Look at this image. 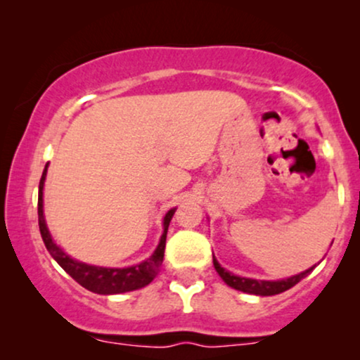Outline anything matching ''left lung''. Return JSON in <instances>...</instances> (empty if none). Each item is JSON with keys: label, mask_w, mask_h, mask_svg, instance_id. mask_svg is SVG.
<instances>
[{"label": "left lung", "mask_w": 360, "mask_h": 360, "mask_svg": "<svg viewBox=\"0 0 360 360\" xmlns=\"http://www.w3.org/2000/svg\"><path fill=\"white\" fill-rule=\"evenodd\" d=\"M213 266L217 269L218 276L225 281V284H229L230 288L237 289V291H243V292H249V295H257V296H274L279 295V292L288 291L289 288H292L295 284H298L301 279H304L316 267L311 266L309 269L300 272V274L291 276V278L286 279H278V281H264V279H252V278H242V276L232 274L230 271H226L225 267L220 266L217 259L213 255Z\"/></svg>", "instance_id": "obj_1"}]
</instances>
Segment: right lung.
<instances>
[{"label": "right lung", "mask_w": 360, "mask_h": 360, "mask_svg": "<svg viewBox=\"0 0 360 360\" xmlns=\"http://www.w3.org/2000/svg\"><path fill=\"white\" fill-rule=\"evenodd\" d=\"M47 169L49 164L45 166L42 172V179L39 184V226H40V235H42V240L47 247L49 254L52 255L53 260L68 272L71 278L79 283L82 288H86L91 292H96V295H120V292H128L135 291V289L146 288L147 284H150L159 272L160 266H162L164 260V249H166V237H167V229L169 223H171L172 217H174L176 208H171L166 213L162 220V235H160V240L157 243L155 250L152 252V255L146 260H142L140 264L128 267H103V266H93V264L81 262V260L72 259L71 255L65 254L64 250L57 245L56 240L52 238L51 232H49L47 221H45L44 214V184L45 177H47Z\"/></svg>", "instance_id": "1"}]
</instances>
